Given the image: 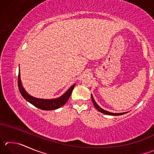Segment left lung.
<instances>
[{
  "mask_svg": "<svg viewBox=\"0 0 154 154\" xmlns=\"http://www.w3.org/2000/svg\"><path fill=\"white\" fill-rule=\"evenodd\" d=\"M91 97H92V100L93 102V104L94 105V106L96 107V109H97L98 111H100V113H104V114H106V115H109V116H121V115H124L125 113H128V112H124V113H111V112L107 111L105 110V109H103L100 107V106H99L97 103H96V101L94 100V97L92 94H91Z\"/></svg>",
  "mask_w": 154,
  "mask_h": 154,
  "instance_id": "obj_1",
  "label": "left lung"
}]
</instances>
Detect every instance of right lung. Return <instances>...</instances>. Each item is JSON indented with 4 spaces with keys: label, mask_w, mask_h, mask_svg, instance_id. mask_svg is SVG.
Returning <instances> with one entry per match:
<instances>
[{
    "label": "right lung",
    "mask_w": 154,
    "mask_h": 154,
    "mask_svg": "<svg viewBox=\"0 0 154 154\" xmlns=\"http://www.w3.org/2000/svg\"><path fill=\"white\" fill-rule=\"evenodd\" d=\"M20 68V67H19ZM75 84L71 85L68 90L65 92L64 94H62L60 97L52 99H43V98H35L34 96L30 95L23 87L22 82H21L20 78V72L19 69V75H18V88H19L20 92L22 96L24 97L26 100L32 104L36 107H37L42 110L45 111H51L54 109H58L63 106L65 103L67 102L69 98L71 96L72 92V90L74 89Z\"/></svg>",
    "instance_id": "right-lung-1"
}]
</instances>
